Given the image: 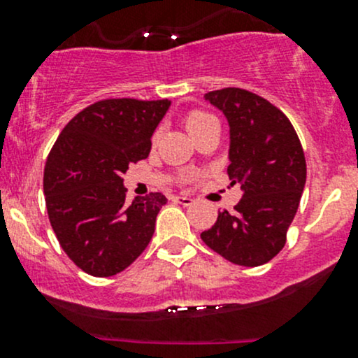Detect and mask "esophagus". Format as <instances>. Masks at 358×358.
<instances>
[{
	"mask_svg": "<svg viewBox=\"0 0 358 358\" xmlns=\"http://www.w3.org/2000/svg\"><path fill=\"white\" fill-rule=\"evenodd\" d=\"M175 202H178V204L182 206H190L194 202V199H190V197H183V196H176L175 197Z\"/></svg>",
	"mask_w": 358,
	"mask_h": 358,
	"instance_id": "1",
	"label": "esophagus"
}]
</instances>
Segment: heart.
Listing matches in <instances>:
<instances>
[{"label": "heart", "mask_w": 358, "mask_h": 358, "mask_svg": "<svg viewBox=\"0 0 358 358\" xmlns=\"http://www.w3.org/2000/svg\"><path fill=\"white\" fill-rule=\"evenodd\" d=\"M213 122H216V119L213 117L209 112H204V110H190L189 114L183 117V124H185L187 131L190 133V136H196L197 133L202 131V129L206 128V126L213 124ZM152 142H156V136L152 138Z\"/></svg>", "instance_id": "b5f03b06"}]
</instances>
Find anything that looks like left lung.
<instances>
[{
  "label": "left lung",
  "mask_w": 358,
  "mask_h": 358,
  "mask_svg": "<svg viewBox=\"0 0 358 358\" xmlns=\"http://www.w3.org/2000/svg\"><path fill=\"white\" fill-rule=\"evenodd\" d=\"M204 99L229 121V173L243 199L222 211L201 234L206 246L230 263L259 266L286 244L306 182V162L291 121L275 106L248 90L223 88Z\"/></svg>",
  "instance_id": "left-lung-1"
}]
</instances>
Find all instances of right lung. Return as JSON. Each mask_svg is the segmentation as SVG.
Masks as SVG:
<instances>
[{
	"instance_id": "right-lung-1",
	"label": "right lung",
	"mask_w": 358,
	"mask_h": 358,
	"mask_svg": "<svg viewBox=\"0 0 358 358\" xmlns=\"http://www.w3.org/2000/svg\"><path fill=\"white\" fill-rule=\"evenodd\" d=\"M169 106V100H100L67 122L46 159L50 223L66 255L90 275L122 272L152 239L168 199L154 192L128 204L122 175L149 156Z\"/></svg>"
}]
</instances>
